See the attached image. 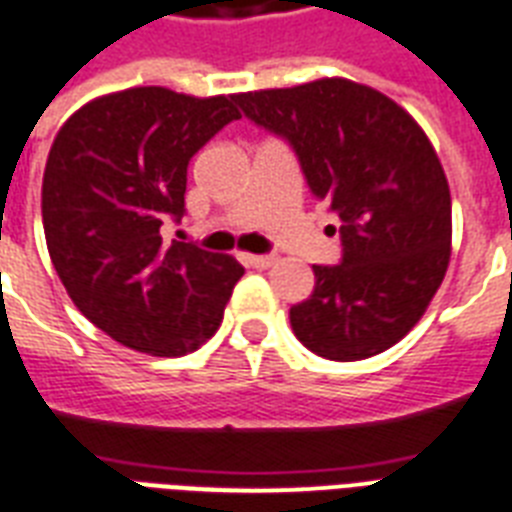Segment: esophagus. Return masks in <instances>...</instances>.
Listing matches in <instances>:
<instances>
[{"instance_id": "obj_1", "label": "esophagus", "mask_w": 512, "mask_h": 512, "mask_svg": "<svg viewBox=\"0 0 512 512\" xmlns=\"http://www.w3.org/2000/svg\"><path fill=\"white\" fill-rule=\"evenodd\" d=\"M245 264H251V267L256 269H269L275 264V256H253V253H248V256H245Z\"/></svg>"}]
</instances>
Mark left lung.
I'll use <instances>...</instances> for the list:
<instances>
[{"label":"left lung","mask_w":512,"mask_h":512,"mask_svg":"<svg viewBox=\"0 0 512 512\" xmlns=\"http://www.w3.org/2000/svg\"><path fill=\"white\" fill-rule=\"evenodd\" d=\"M248 120L285 138L342 227V264H315L291 328L328 360L390 350L417 326L451 256V194L430 138L392 98L352 79L237 93Z\"/></svg>","instance_id":"obj_1"}]
</instances>
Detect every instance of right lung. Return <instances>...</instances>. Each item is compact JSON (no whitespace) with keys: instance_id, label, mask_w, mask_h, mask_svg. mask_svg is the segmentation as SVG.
<instances>
[{"instance_id":"obj_1","label":"right lung","mask_w":512,"mask_h":512,"mask_svg":"<svg viewBox=\"0 0 512 512\" xmlns=\"http://www.w3.org/2000/svg\"><path fill=\"white\" fill-rule=\"evenodd\" d=\"M235 95L128 87L71 114L47 154L42 224L63 288L93 326L130 350L178 358L221 326L245 269L227 253L162 243L184 216L186 168Z\"/></svg>"}]
</instances>
